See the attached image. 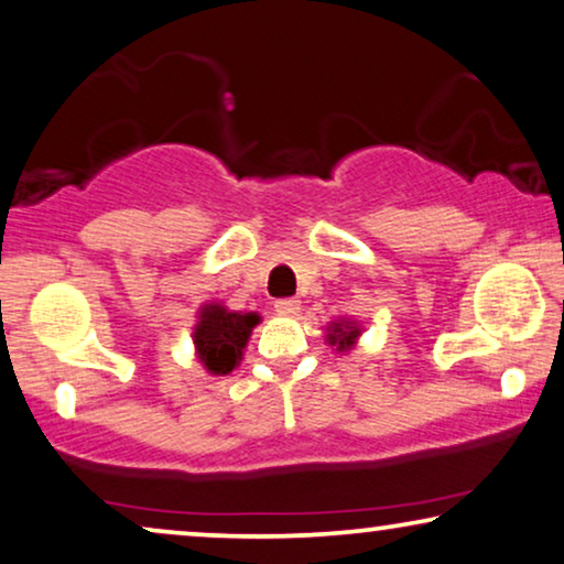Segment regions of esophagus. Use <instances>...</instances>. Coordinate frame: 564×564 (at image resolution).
Instances as JSON below:
<instances>
[{
  "label": "esophagus",
  "instance_id": "1",
  "mask_svg": "<svg viewBox=\"0 0 564 564\" xmlns=\"http://www.w3.org/2000/svg\"><path fill=\"white\" fill-rule=\"evenodd\" d=\"M274 311L280 313V315H288V318H292V315L300 313V300H295V297H282V300H276Z\"/></svg>",
  "mask_w": 564,
  "mask_h": 564
}]
</instances>
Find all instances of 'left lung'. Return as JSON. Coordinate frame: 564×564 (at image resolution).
Returning <instances> with one entry per match:
<instances>
[{"label": "left lung", "mask_w": 564, "mask_h": 564, "mask_svg": "<svg viewBox=\"0 0 564 564\" xmlns=\"http://www.w3.org/2000/svg\"><path fill=\"white\" fill-rule=\"evenodd\" d=\"M361 336V326L351 318H338L326 326V341L328 346H334L338 354L351 351L357 346V338Z\"/></svg>", "instance_id": "obj_1"}]
</instances>
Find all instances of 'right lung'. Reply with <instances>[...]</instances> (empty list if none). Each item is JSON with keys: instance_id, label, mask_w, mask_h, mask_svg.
Instances as JSON below:
<instances>
[{"instance_id": "add662e5", "label": "right lung", "mask_w": 564, "mask_h": 564, "mask_svg": "<svg viewBox=\"0 0 564 564\" xmlns=\"http://www.w3.org/2000/svg\"><path fill=\"white\" fill-rule=\"evenodd\" d=\"M259 321V313L228 311L223 303H205L199 307L197 323L192 328V344H195V354L205 372H234L241 365L243 349Z\"/></svg>"}]
</instances>
